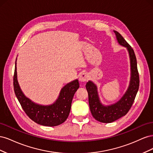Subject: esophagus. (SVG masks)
Here are the masks:
<instances>
[{
  "instance_id": "obj_1",
  "label": "esophagus",
  "mask_w": 153,
  "mask_h": 153,
  "mask_svg": "<svg viewBox=\"0 0 153 153\" xmlns=\"http://www.w3.org/2000/svg\"><path fill=\"white\" fill-rule=\"evenodd\" d=\"M88 77L89 76H88L87 73H82L80 75L79 80L82 82H85L88 80V78H89Z\"/></svg>"
}]
</instances>
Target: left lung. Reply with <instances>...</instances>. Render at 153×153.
Returning a JSON list of instances; mask_svg holds the SVG:
<instances>
[{
	"label": "left lung",
	"mask_w": 153,
	"mask_h": 153,
	"mask_svg": "<svg viewBox=\"0 0 153 153\" xmlns=\"http://www.w3.org/2000/svg\"><path fill=\"white\" fill-rule=\"evenodd\" d=\"M120 45L126 47L131 61V77L128 91L117 103L105 106L101 104L97 92L96 86L89 81L87 83L86 89L89 96L91 112L93 117L101 123H110L126 115L130 110L139 88V74L137 69V62L134 50L127 41L118 32L114 31Z\"/></svg>",
	"instance_id": "8db88e82"
}]
</instances>
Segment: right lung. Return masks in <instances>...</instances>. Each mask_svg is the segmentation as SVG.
<instances>
[{
  "instance_id": "right-lung-1",
  "label": "right lung",
  "mask_w": 153,
  "mask_h": 153,
  "mask_svg": "<svg viewBox=\"0 0 153 153\" xmlns=\"http://www.w3.org/2000/svg\"><path fill=\"white\" fill-rule=\"evenodd\" d=\"M16 60L13 76V87L16 98L23 110L32 121L46 126H56L67 119L70 112L72 100L75 92L79 88L76 80L64 86L55 102L49 106L34 103L24 96L18 85L16 78Z\"/></svg>"
}]
</instances>
